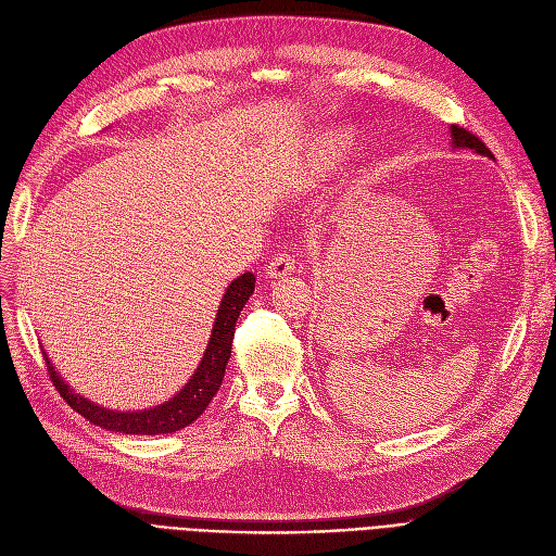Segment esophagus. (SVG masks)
<instances>
[{
	"instance_id": "obj_1",
	"label": "esophagus",
	"mask_w": 556,
	"mask_h": 556,
	"mask_svg": "<svg viewBox=\"0 0 556 556\" xmlns=\"http://www.w3.org/2000/svg\"><path fill=\"white\" fill-rule=\"evenodd\" d=\"M291 273H295V256L291 252L277 254L268 263V268H265V277H268V279H283L286 275H291Z\"/></svg>"
}]
</instances>
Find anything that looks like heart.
Listing matches in <instances>:
<instances>
[{"instance_id": "heart-1", "label": "heart", "mask_w": 556, "mask_h": 556, "mask_svg": "<svg viewBox=\"0 0 556 556\" xmlns=\"http://www.w3.org/2000/svg\"><path fill=\"white\" fill-rule=\"evenodd\" d=\"M343 148H345V140H343V138H336V140H331V142H329V148H327L329 156H327L325 161H336L338 156L343 154Z\"/></svg>"}]
</instances>
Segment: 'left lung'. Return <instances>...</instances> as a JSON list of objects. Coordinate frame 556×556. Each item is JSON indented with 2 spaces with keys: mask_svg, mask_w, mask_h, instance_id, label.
Masks as SVG:
<instances>
[{
  "mask_svg": "<svg viewBox=\"0 0 556 556\" xmlns=\"http://www.w3.org/2000/svg\"><path fill=\"white\" fill-rule=\"evenodd\" d=\"M450 134H452V148H454V150H472L475 154L493 159V154H491V150L486 148V144L481 142L477 136H472L470 131L452 125V127H450Z\"/></svg>",
  "mask_w": 556,
  "mask_h": 556,
  "instance_id": "obj_1",
  "label": "left lung"
}]
</instances>
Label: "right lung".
I'll return each instance as SVG.
<instances>
[{
  "instance_id": "1",
  "label": "right lung",
  "mask_w": 556,
  "mask_h": 556,
  "mask_svg": "<svg viewBox=\"0 0 556 556\" xmlns=\"http://www.w3.org/2000/svg\"><path fill=\"white\" fill-rule=\"evenodd\" d=\"M254 283H256V277L252 273H243L227 286L218 313H215L211 338L198 370L192 372V377L186 381L184 389L167 402L152 408H142V412H113V408L94 404L88 397L79 395L75 389H70L65 379L56 372L52 358L42 350L47 370H50L56 391L77 414H81L88 422L98 425L106 431L140 433V437H161V433H173L188 427L204 414L208 402L215 397V393L220 391L225 368L231 356L236 320L240 316V311H243V306L248 304L250 295L254 293Z\"/></svg>"
}]
</instances>
